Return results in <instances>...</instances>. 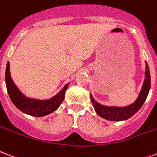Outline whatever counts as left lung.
<instances>
[{
	"instance_id": "8db88e82",
	"label": "left lung",
	"mask_w": 157,
	"mask_h": 157,
	"mask_svg": "<svg viewBox=\"0 0 157 157\" xmlns=\"http://www.w3.org/2000/svg\"><path fill=\"white\" fill-rule=\"evenodd\" d=\"M151 87V76L149 67L146 63L145 80L142 85V90L140 91L138 97L132 105L124 106V107H117V106H105L99 104L94 100L90 94V100L94 108V110L98 115L101 118L109 120V121H123L131 118L139 110L142 105L147 100L148 93Z\"/></svg>"
}]
</instances>
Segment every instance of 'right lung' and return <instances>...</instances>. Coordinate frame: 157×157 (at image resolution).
<instances>
[{
	"label": "right lung",
	"instance_id": "obj_1",
	"mask_svg": "<svg viewBox=\"0 0 157 157\" xmlns=\"http://www.w3.org/2000/svg\"><path fill=\"white\" fill-rule=\"evenodd\" d=\"M6 85L10 100L21 112L34 117H43L54 112L59 107L64 100L65 91L67 89L69 83L67 84L55 96L49 100H41L26 97L18 89L12 80L10 72V63L8 62L6 69Z\"/></svg>",
	"mask_w": 157,
	"mask_h": 157
}]
</instances>
